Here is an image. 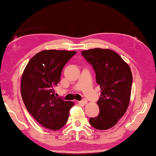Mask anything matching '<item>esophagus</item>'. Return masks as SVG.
Wrapping results in <instances>:
<instances>
[{
	"instance_id": "obj_1",
	"label": "esophagus",
	"mask_w": 156,
	"mask_h": 156,
	"mask_svg": "<svg viewBox=\"0 0 156 156\" xmlns=\"http://www.w3.org/2000/svg\"><path fill=\"white\" fill-rule=\"evenodd\" d=\"M79 103H80V104H83V105H86V104H87V101H86V100H85V99H83V100H82V101H79V102H78Z\"/></svg>"
}]
</instances>
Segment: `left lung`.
I'll return each instance as SVG.
<instances>
[{"label": "left lung", "instance_id": "left-lung-1", "mask_svg": "<svg viewBox=\"0 0 156 156\" xmlns=\"http://www.w3.org/2000/svg\"><path fill=\"white\" fill-rule=\"evenodd\" d=\"M81 54L92 66L101 89L97 101L100 113L90 117L89 122L98 130H107L117 124L128 108L133 84L131 70L120 55L110 49L96 48Z\"/></svg>", "mask_w": 156, "mask_h": 156}]
</instances>
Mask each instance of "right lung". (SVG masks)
<instances>
[{
    "label": "right lung",
    "mask_w": 156,
    "mask_h": 156,
    "mask_svg": "<svg viewBox=\"0 0 156 156\" xmlns=\"http://www.w3.org/2000/svg\"><path fill=\"white\" fill-rule=\"evenodd\" d=\"M76 51L44 50L28 62L23 73L21 94L26 108L43 127L57 130L66 124L74 102L55 96L64 66Z\"/></svg>",
    "instance_id": "add662e5"
}]
</instances>
